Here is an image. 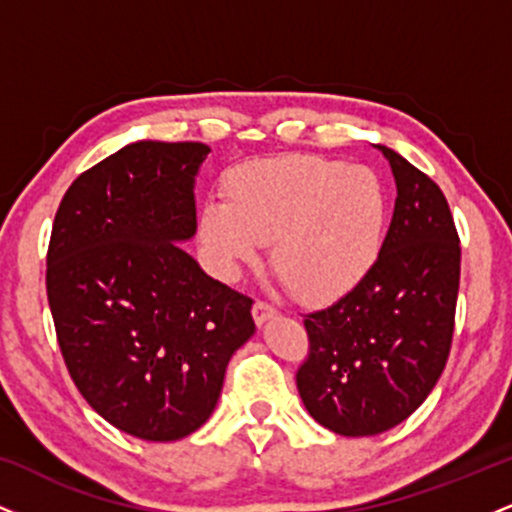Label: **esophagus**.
I'll return each mask as SVG.
<instances>
[{
  "label": "esophagus",
  "instance_id": "34e87169",
  "mask_svg": "<svg viewBox=\"0 0 512 512\" xmlns=\"http://www.w3.org/2000/svg\"><path fill=\"white\" fill-rule=\"evenodd\" d=\"M276 315V308L272 303L267 301H257L255 305H252V317H255L257 325H264V322L269 320V317Z\"/></svg>",
  "mask_w": 512,
  "mask_h": 512
}]
</instances>
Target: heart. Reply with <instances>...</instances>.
I'll use <instances>...</instances> for the list:
<instances>
[{
    "label": "heart",
    "instance_id": "b5f03b06",
    "mask_svg": "<svg viewBox=\"0 0 512 512\" xmlns=\"http://www.w3.org/2000/svg\"><path fill=\"white\" fill-rule=\"evenodd\" d=\"M226 202L209 199L199 240L231 279L272 243V267L298 301L342 298L373 269L387 228L378 175L344 161L289 154L240 163L223 178Z\"/></svg>",
    "mask_w": 512,
    "mask_h": 512
}]
</instances>
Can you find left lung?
Wrapping results in <instances>:
<instances>
[{"label": "left lung", "mask_w": 512, "mask_h": 512, "mask_svg": "<svg viewBox=\"0 0 512 512\" xmlns=\"http://www.w3.org/2000/svg\"><path fill=\"white\" fill-rule=\"evenodd\" d=\"M397 182L373 269L337 303L303 315L308 356L296 385L339 436H378L421 407L448 363L460 291V236L443 190L380 146Z\"/></svg>", "instance_id": "8db88e82"}]
</instances>
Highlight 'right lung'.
<instances>
[{
  "instance_id": "right-lung-1",
  "label": "right lung",
  "mask_w": 512,
  "mask_h": 512,
  "mask_svg": "<svg viewBox=\"0 0 512 512\" xmlns=\"http://www.w3.org/2000/svg\"><path fill=\"white\" fill-rule=\"evenodd\" d=\"M199 142H137L84 170L52 223L45 289L74 385L144 440L197 431L231 356L255 332L252 298L180 250L195 236Z\"/></svg>"
}]
</instances>
